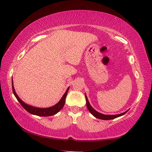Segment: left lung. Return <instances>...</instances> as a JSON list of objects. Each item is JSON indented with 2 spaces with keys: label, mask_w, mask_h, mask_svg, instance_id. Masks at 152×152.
Returning a JSON list of instances; mask_svg holds the SVG:
<instances>
[{
  "label": "left lung",
  "mask_w": 152,
  "mask_h": 152,
  "mask_svg": "<svg viewBox=\"0 0 152 152\" xmlns=\"http://www.w3.org/2000/svg\"><path fill=\"white\" fill-rule=\"evenodd\" d=\"M86 104H87V107H88L89 111L90 113L93 115L95 116L96 118L100 119H103V120H109V119H115L118 117H119V116H121L123 115H124L125 113H127L128 110L125 111V112H123L120 114H117V115H105V114H102L101 113H99L98 112H96L95 109H93L92 108V106L90 105L89 102L88 101V97L86 95Z\"/></svg>",
  "instance_id": "1"
}]
</instances>
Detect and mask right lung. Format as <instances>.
Listing matches in <instances>:
<instances>
[{
	"mask_svg": "<svg viewBox=\"0 0 152 152\" xmlns=\"http://www.w3.org/2000/svg\"><path fill=\"white\" fill-rule=\"evenodd\" d=\"M12 83L13 93H14V94L16 97V99H17V100L19 101V102L20 103L23 107L28 112H29L31 114L37 115L38 116H44V117H46V116H51V115L56 114L57 113L59 112L63 108V107L64 105V103H65V99H66L67 93H68V91H69V88H68L65 93L63 95L62 98H61V99L60 100L59 102L57 103V104H56V105L51 106V107H50V108H41L34 107V106H30V105L26 104V103H25L23 101H21L20 98L19 97L18 95L16 94V93L15 91L14 86H13V80H12Z\"/></svg>",
	"mask_w": 152,
	"mask_h": 152,
	"instance_id": "add662e5",
	"label": "right lung"
}]
</instances>
